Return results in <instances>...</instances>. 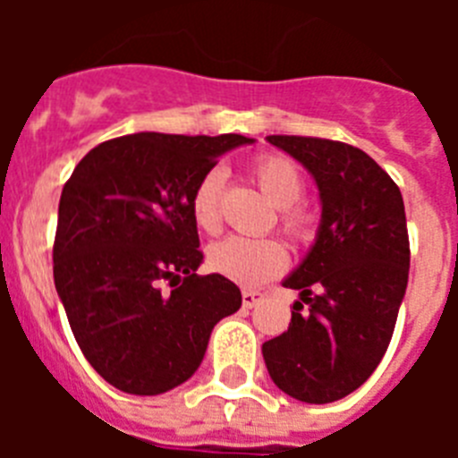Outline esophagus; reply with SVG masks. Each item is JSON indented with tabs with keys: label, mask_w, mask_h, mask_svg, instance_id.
I'll use <instances>...</instances> for the list:
<instances>
[{
	"label": "esophagus",
	"mask_w": 458,
	"mask_h": 458,
	"mask_svg": "<svg viewBox=\"0 0 458 458\" xmlns=\"http://www.w3.org/2000/svg\"><path fill=\"white\" fill-rule=\"evenodd\" d=\"M261 301H264V293H261V291H252V289L242 291V307L252 310V307H257Z\"/></svg>",
	"instance_id": "esophagus-1"
}]
</instances>
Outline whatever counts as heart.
Instances as JSON below:
<instances>
[{
    "label": "heart",
    "mask_w": 458,
    "mask_h": 458,
    "mask_svg": "<svg viewBox=\"0 0 458 458\" xmlns=\"http://www.w3.org/2000/svg\"><path fill=\"white\" fill-rule=\"evenodd\" d=\"M254 181L264 194L279 206V220L295 238H307L311 232V216L301 199L302 176L291 160L282 156H261L252 165ZM225 174L210 169L199 179L190 199V213L201 232L216 233L220 229V194ZM286 264V250L277 238L229 236L208 248L210 270L225 275L236 284L257 286L275 277Z\"/></svg>",
    "instance_id": "1"
}]
</instances>
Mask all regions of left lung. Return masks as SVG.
<instances>
[{
  "mask_svg": "<svg viewBox=\"0 0 458 458\" xmlns=\"http://www.w3.org/2000/svg\"><path fill=\"white\" fill-rule=\"evenodd\" d=\"M311 174L317 238L282 284L298 291L289 330L261 346L275 386L305 403L358 390L392 339L408 284L406 210L387 172L333 140L268 135Z\"/></svg>",
  "mask_w": 458,
  "mask_h": 458,
  "instance_id": "1",
  "label": "left lung"
}]
</instances>
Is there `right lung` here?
Wrapping results in <instances>:
<instances>
[{"instance_id": "right-lung-1", "label": "right lung", "mask_w": 458, "mask_h": 458, "mask_svg": "<svg viewBox=\"0 0 458 458\" xmlns=\"http://www.w3.org/2000/svg\"><path fill=\"white\" fill-rule=\"evenodd\" d=\"M252 141L135 132L91 148L64 185L56 293L84 358L116 390L153 396L185 383L216 323L241 310L232 279L197 275L190 199L217 157Z\"/></svg>"}]
</instances>
